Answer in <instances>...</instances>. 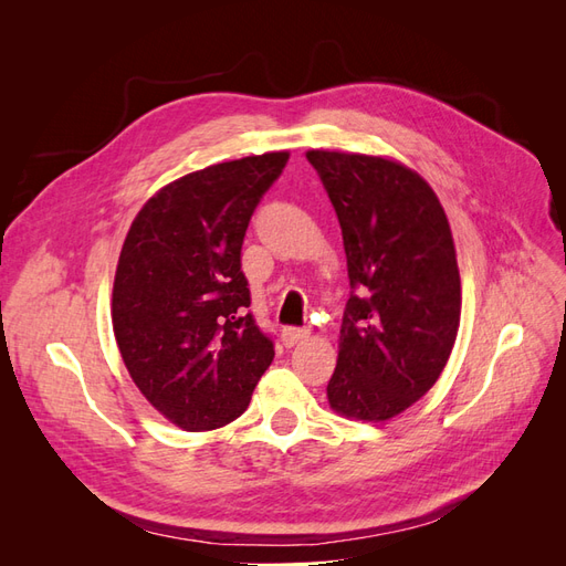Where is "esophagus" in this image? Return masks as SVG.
Returning <instances> with one entry per match:
<instances>
[{"mask_svg": "<svg viewBox=\"0 0 566 566\" xmlns=\"http://www.w3.org/2000/svg\"><path fill=\"white\" fill-rule=\"evenodd\" d=\"M306 337H310V331H306V328H295V325H290V328H283V333H281V339H283L285 347H295V345H300V342H304Z\"/></svg>", "mask_w": 566, "mask_h": 566, "instance_id": "obj_1", "label": "esophagus"}]
</instances>
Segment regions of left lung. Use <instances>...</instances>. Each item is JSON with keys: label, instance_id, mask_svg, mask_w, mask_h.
<instances>
[{"label": "left lung", "instance_id": "1", "mask_svg": "<svg viewBox=\"0 0 566 566\" xmlns=\"http://www.w3.org/2000/svg\"><path fill=\"white\" fill-rule=\"evenodd\" d=\"M339 219L352 295L328 382L337 413L380 422L432 389L460 325L447 212L420 175L358 153L310 150Z\"/></svg>", "mask_w": 566, "mask_h": 566}]
</instances>
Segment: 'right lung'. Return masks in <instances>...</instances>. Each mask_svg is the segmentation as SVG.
Masks as SVG:
<instances>
[{"label":"right lung","mask_w":566,"mask_h":566,"mask_svg":"<svg viewBox=\"0 0 566 566\" xmlns=\"http://www.w3.org/2000/svg\"><path fill=\"white\" fill-rule=\"evenodd\" d=\"M287 153L219 163L160 188L132 221L113 285V331L144 397L186 432L243 413L273 361L248 312L241 250Z\"/></svg>","instance_id":"obj_1"}]
</instances>
